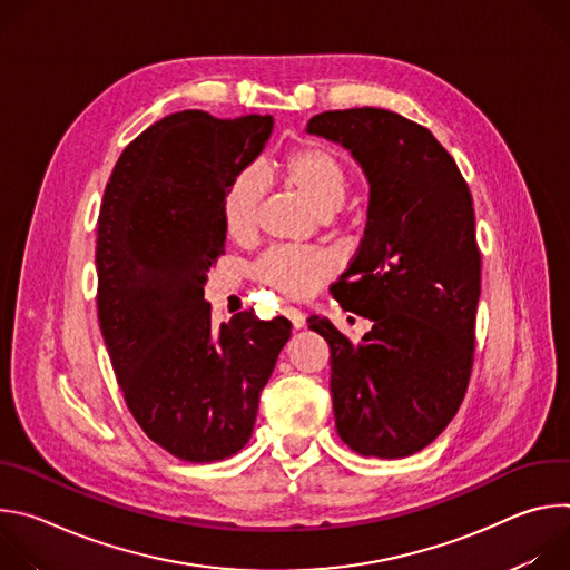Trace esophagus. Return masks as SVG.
I'll return each mask as SVG.
<instances>
[{
  "instance_id": "esophagus-1",
  "label": "esophagus",
  "mask_w": 570,
  "mask_h": 570,
  "mask_svg": "<svg viewBox=\"0 0 570 570\" xmlns=\"http://www.w3.org/2000/svg\"><path fill=\"white\" fill-rule=\"evenodd\" d=\"M282 313L288 317V322L293 324V330H302L304 327V313L302 311H297V308H293V306H284L282 308Z\"/></svg>"
}]
</instances>
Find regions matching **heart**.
I'll use <instances>...</instances> for the list:
<instances>
[{"label": "heart", "mask_w": 570, "mask_h": 570, "mask_svg": "<svg viewBox=\"0 0 570 570\" xmlns=\"http://www.w3.org/2000/svg\"><path fill=\"white\" fill-rule=\"evenodd\" d=\"M277 174L282 185L322 218L336 214L350 191V171L345 161L330 148H295L282 159ZM264 189V178L257 169H240L227 183L220 214L225 232L232 238L243 240L255 232ZM334 273L336 262L332 255L308 248H277L266 253L255 266V277L288 299L308 297Z\"/></svg>", "instance_id": "heart-1"}]
</instances>
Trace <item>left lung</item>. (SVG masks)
<instances>
[{"instance_id": "8db88e82", "label": "left lung", "mask_w": 570, "mask_h": 570, "mask_svg": "<svg viewBox=\"0 0 570 570\" xmlns=\"http://www.w3.org/2000/svg\"><path fill=\"white\" fill-rule=\"evenodd\" d=\"M306 132L347 148L370 183L361 248L332 293L372 330L354 345L327 317H308L330 343L336 429L361 455H413L455 417L471 376L473 200L433 132L396 112L330 110L311 117Z\"/></svg>"}]
</instances>
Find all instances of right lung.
I'll return each instance as SVG.
<instances>
[{"label": "right lung", "mask_w": 570, "mask_h": 570, "mask_svg": "<svg viewBox=\"0 0 570 570\" xmlns=\"http://www.w3.org/2000/svg\"><path fill=\"white\" fill-rule=\"evenodd\" d=\"M271 115L183 110L132 139L106 185L97 229L99 324L128 411L187 462L248 444L259 394L291 338L284 317L236 313L212 327L209 266L225 253L227 183L264 150Z\"/></svg>", "instance_id": "right-lung-1"}]
</instances>
